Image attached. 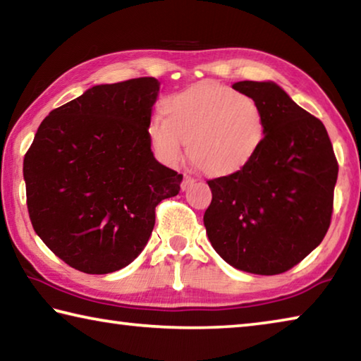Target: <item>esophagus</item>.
<instances>
[{
  "mask_svg": "<svg viewBox=\"0 0 361 361\" xmlns=\"http://www.w3.org/2000/svg\"><path fill=\"white\" fill-rule=\"evenodd\" d=\"M194 183H195V180L192 178V176L185 175V178H183V181H181V189H183V191H186V189L191 188Z\"/></svg>",
  "mask_w": 361,
  "mask_h": 361,
  "instance_id": "esophagus-1",
  "label": "esophagus"
}]
</instances>
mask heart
Segmentation results:
<instances>
[{
    "instance_id": "obj_1",
    "label": "heart",
    "mask_w": 361,
    "mask_h": 361,
    "mask_svg": "<svg viewBox=\"0 0 361 361\" xmlns=\"http://www.w3.org/2000/svg\"><path fill=\"white\" fill-rule=\"evenodd\" d=\"M166 113L149 119L152 149L166 164H176L189 143V159L212 176L242 170L266 137L261 105L229 85L204 82L172 95Z\"/></svg>"
}]
</instances>
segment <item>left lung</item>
<instances>
[{"instance_id":"8db88e82","label":"left lung","mask_w":361,"mask_h":361,"mask_svg":"<svg viewBox=\"0 0 361 361\" xmlns=\"http://www.w3.org/2000/svg\"><path fill=\"white\" fill-rule=\"evenodd\" d=\"M232 89L259 103L266 137L242 170L207 181L212 204L204 224L226 262L276 276L301 262L325 237L339 166L323 122L276 82L240 81Z\"/></svg>"}]
</instances>
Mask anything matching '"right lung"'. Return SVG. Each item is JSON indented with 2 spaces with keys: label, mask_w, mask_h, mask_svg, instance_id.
<instances>
[{
  "label": "right lung",
  "mask_w": 361,
  "mask_h": 361,
  "mask_svg": "<svg viewBox=\"0 0 361 361\" xmlns=\"http://www.w3.org/2000/svg\"><path fill=\"white\" fill-rule=\"evenodd\" d=\"M156 78L94 85L41 122L23 159L33 229L51 252L85 274H109L149 240L156 205L183 175L159 164L148 124Z\"/></svg>",
  "instance_id": "add662e5"
}]
</instances>
